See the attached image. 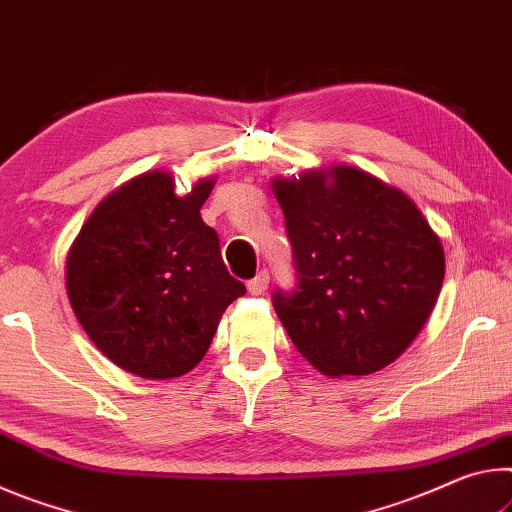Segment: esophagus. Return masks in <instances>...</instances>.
Listing matches in <instances>:
<instances>
[{"label":"esophagus","mask_w":512,"mask_h":512,"mask_svg":"<svg viewBox=\"0 0 512 512\" xmlns=\"http://www.w3.org/2000/svg\"><path fill=\"white\" fill-rule=\"evenodd\" d=\"M267 286H270V272H267V270H261V272L254 276V279L247 283V288H249L251 295H263V292L267 290Z\"/></svg>","instance_id":"1"}]
</instances>
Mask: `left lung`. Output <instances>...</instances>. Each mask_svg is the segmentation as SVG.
I'll return each instance as SVG.
<instances>
[{
  "label": "left lung",
  "instance_id": "obj_1",
  "mask_svg": "<svg viewBox=\"0 0 512 512\" xmlns=\"http://www.w3.org/2000/svg\"><path fill=\"white\" fill-rule=\"evenodd\" d=\"M297 286L272 304L292 345L329 376L390 365L429 320L445 251L413 201L349 165L276 179Z\"/></svg>",
  "mask_w": 512,
  "mask_h": 512
}]
</instances>
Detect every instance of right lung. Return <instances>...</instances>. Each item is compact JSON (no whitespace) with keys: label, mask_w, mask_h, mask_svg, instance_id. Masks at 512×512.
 Segmentation results:
<instances>
[{"label":"right lung","mask_w":512,"mask_h":512,"mask_svg":"<svg viewBox=\"0 0 512 512\" xmlns=\"http://www.w3.org/2000/svg\"><path fill=\"white\" fill-rule=\"evenodd\" d=\"M211 190L208 179L177 197L172 174H142L92 211L67 254V297L83 331L142 379L190 372L247 290L199 215Z\"/></svg>","instance_id":"right-lung-1"}]
</instances>
